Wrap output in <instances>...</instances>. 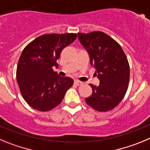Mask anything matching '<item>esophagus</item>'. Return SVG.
Returning <instances> with one entry per match:
<instances>
[{
  "label": "esophagus",
  "mask_w": 150,
  "mask_h": 150,
  "mask_svg": "<svg viewBox=\"0 0 150 150\" xmlns=\"http://www.w3.org/2000/svg\"><path fill=\"white\" fill-rule=\"evenodd\" d=\"M74 84L76 85V86H81V85L83 84V83L79 81V80H75V81H74Z\"/></svg>",
  "instance_id": "34e87169"
}]
</instances>
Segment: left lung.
Wrapping results in <instances>:
<instances>
[{"mask_svg":"<svg viewBox=\"0 0 150 150\" xmlns=\"http://www.w3.org/2000/svg\"><path fill=\"white\" fill-rule=\"evenodd\" d=\"M78 38L88 52L100 80L98 86L90 84L92 95L86 102L97 111L111 110L122 101L128 89L130 67L126 55L115 40L101 31L79 33Z\"/></svg>","mask_w":150,"mask_h":150,"instance_id":"8db88e82","label":"left lung"}]
</instances>
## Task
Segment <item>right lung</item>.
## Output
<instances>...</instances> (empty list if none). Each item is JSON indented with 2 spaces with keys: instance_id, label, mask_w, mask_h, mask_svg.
Wrapping results in <instances>:
<instances>
[{
  "instance_id": "obj_1",
  "label": "right lung",
  "mask_w": 150,
  "mask_h": 150,
  "mask_svg": "<svg viewBox=\"0 0 150 150\" xmlns=\"http://www.w3.org/2000/svg\"><path fill=\"white\" fill-rule=\"evenodd\" d=\"M76 34L41 35L25 47L18 59L16 79L23 98L39 111H49L63 100L74 84L70 77L59 76L53 71L64 48L76 39Z\"/></svg>"
}]
</instances>
